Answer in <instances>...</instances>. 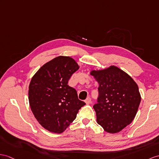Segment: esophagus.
Masks as SVG:
<instances>
[{
    "label": "esophagus",
    "mask_w": 159,
    "mask_h": 159,
    "mask_svg": "<svg viewBox=\"0 0 159 159\" xmlns=\"http://www.w3.org/2000/svg\"><path fill=\"white\" fill-rule=\"evenodd\" d=\"M85 102L86 103V104H90V103H91V98L88 97V98L86 99V100H85Z\"/></svg>",
    "instance_id": "34e87169"
}]
</instances>
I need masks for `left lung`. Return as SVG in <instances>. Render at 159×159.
Returning a JSON list of instances; mask_svg holds the SVG:
<instances>
[{
    "label": "left lung",
    "instance_id": "8db88e82",
    "mask_svg": "<svg viewBox=\"0 0 159 159\" xmlns=\"http://www.w3.org/2000/svg\"><path fill=\"white\" fill-rule=\"evenodd\" d=\"M90 74L99 84L98 98L94 108L97 123L107 132L121 131L132 122L141 101L137 84L125 72L117 67Z\"/></svg>",
    "mask_w": 159,
    "mask_h": 159
}]
</instances>
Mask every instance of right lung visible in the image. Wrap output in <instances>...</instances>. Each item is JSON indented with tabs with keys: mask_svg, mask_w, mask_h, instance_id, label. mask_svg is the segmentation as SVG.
<instances>
[{
	"mask_svg": "<svg viewBox=\"0 0 159 159\" xmlns=\"http://www.w3.org/2000/svg\"><path fill=\"white\" fill-rule=\"evenodd\" d=\"M78 69L72 58L60 56L44 64L31 80V110L40 124L51 132H63L86 104L78 99L75 89L67 85Z\"/></svg>",
	"mask_w": 159,
	"mask_h": 159,
	"instance_id": "obj_1",
	"label": "right lung"
}]
</instances>
